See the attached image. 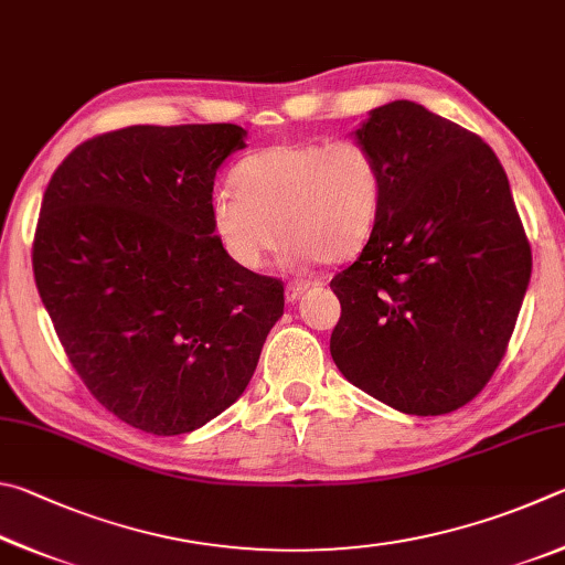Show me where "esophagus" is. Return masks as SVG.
<instances>
[{
    "instance_id": "obj_1",
    "label": "esophagus",
    "mask_w": 565,
    "mask_h": 565,
    "mask_svg": "<svg viewBox=\"0 0 565 565\" xmlns=\"http://www.w3.org/2000/svg\"><path fill=\"white\" fill-rule=\"evenodd\" d=\"M312 285V280H292L288 282V288H285V298H288V302H298L302 298V292L308 290Z\"/></svg>"
}]
</instances>
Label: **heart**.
Segmentation results:
<instances>
[{
	"label": "heart",
	"mask_w": 565,
	"mask_h": 565,
	"mask_svg": "<svg viewBox=\"0 0 565 565\" xmlns=\"http://www.w3.org/2000/svg\"><path fill=\"white\" fill-rule=\"evenodd\" d=\"M235 191H217L211 225L223 250L255 270L288 237L290 263H342L377 227L382 168L358 138L277 143L243 158Z\"/></svg>",
	"instance_id": "obj_1"
}]
</instances>
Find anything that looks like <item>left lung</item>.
Wrapping results in <instances>:
<instances>
[{
    "instance_id": "8db88e82",
    "label": "left lung",
    "mask_w": 565,
    "mask_h": 565,
    "mask_svg": "<svg viewBox=\"0 0 565 565\" xmlns=\"http://www.w3.org/2000/svg\"><path fill=\"white\" fill-rule=\"evenodd\" d=\"M382 168V207L358 260L332 277V360L354 387L417 417L463 407L507 354L531 245L497 153L414 102L358 128Z\"/></svg>"
}]
</instances>
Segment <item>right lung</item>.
Masks as SVG:
<instances>
[{
	"label": "right lung",
	"mask_w": 565,
	"mask_h": 565,
	"mask_svg": "<svg viewBox=\"0 0 565 565\" xmlns=\"http://www.w3.org/2000/svg\"><path fill=\"white\" fill-rule=\"evenodd\" d=\"M235 124L128 126L78 143L36 221L32 267L58 342L94 399L173 437L245 392L285 308L282 280L237 265L211 225Z\"/></svg>",
	"instance_id": "add662e5"
}]
</instances>
